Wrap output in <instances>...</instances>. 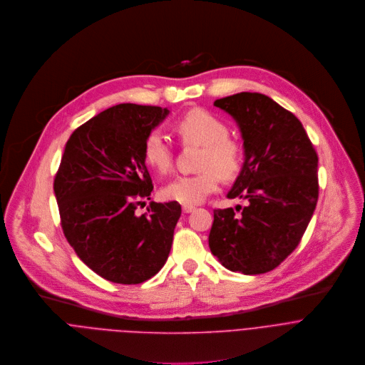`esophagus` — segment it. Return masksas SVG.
Wrapping results in <instances>:
<instances>
[{
  "label": "esophagus",
  "instance_id": "obj_1",
  "mask_svg": "<svg viewBox=\"0 0 365 365\" xmlns=\"http://www.w3.org/2000/svg\"><path fill=\"white\" fill-rule=\"evenodd\" d=\"M194 210H195V207H194V205H190V204H182V212L188 214V212H191V211H194Z\"/></svg>",
  "mask_w": 365,
  "mask_h": 365
}]
</instances>
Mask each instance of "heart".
<instances>
[{"label": "heart", "mask_w": 365, "mask_h": 365, "mask_svg": "<svg viewBox=\"0 0 365 365\" xmlns=\"http://www.w3.org/2000/svg\"><path fill=\"white\" fill-rule=\"evenodd\" d=\"M174 129L184 145H201L195 174L180 175L163 188V197L181 204H198L225 181L235 180L243 167L242 145L229 136L227 123L217 115L194 108L174 122ZM143 160L160 174L170 173L174 151L160 129H151L143 138Z\"/></svg>", "instance_id": "b5f03b06"}]
</instances>
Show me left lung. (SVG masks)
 <instances>
[{"label": "left lung", "mask_w": 365, "mask_h": 365, "mask_svg": "<svg viewBox=\"0 0 365 365\" xmlns=\"http://www.w3.org/2000/svg\"><path fill=\"white\" fill-rule=\"evenodd\" d=\"M240 126L246 160L227 194L247 205L214 210L211 253L225 267L260 274L302 240L317 207L318 154L301 120L262 93L217 99Z\"/></svg>", "instance_id": "obj_1"}]
</instances>
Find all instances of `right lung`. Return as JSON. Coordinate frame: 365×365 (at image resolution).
Wrapping results in <instances>:
<instances>
[{"label":"right lung","mask_w":365,"mask_h":365,"mask_svg":"<svg viewBox=\"0 0 365 365\" xmlns=\"http://www.w3.org/2000/svg\"><path fill=\"white\" fill-rule=\"evenodd\" d=\"M168 113L120 103L75 129L54 177L60 225L81 260L103 279L136 284L165 264L181 215L177 201L136 207L154 190L143 138Z\"/></svg>","instance_id":"obj_1"}]
</instances>
